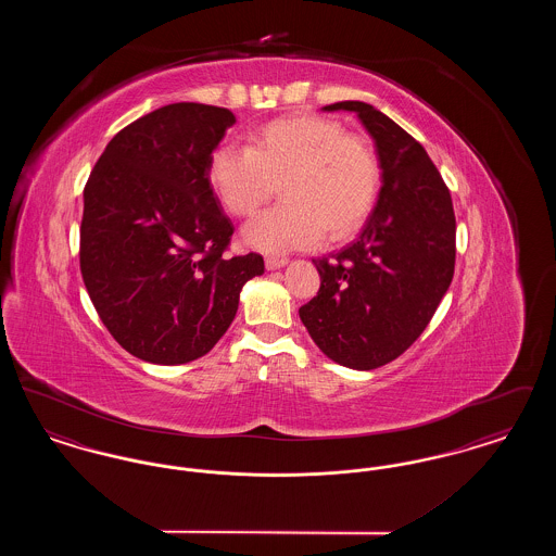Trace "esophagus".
<instances>
[{
	"label": "esophagus",
	"instance_id": "1",
	"mask_svg": "<svg viewBox=\"0 0 556 556\" xmlns=\"http://www.w3.org/2000/svg\"><path fill=\"white\" fill-rule=\"evenodd\" d=\"M265 265L268 270H277V268H283V266L288 265V258H283V256H266Z\"/></svg>",
	"mask_w": 556,
	"mask_h": 556
}]
</instances>
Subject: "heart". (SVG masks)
<instances>
[{"label": "heart", "mask_w": 556, "mask_h": 556, "mask_svg": "<svg viewBox=\"0 0 556 556\" xmlns=\"http://www.w3.org/2000/svg\"><path fill=\"white\" fill-rule=\"evenodd\" d=\"M208 179L223 206L252 216L281 184L283 202L243 229L250 248L283 254L325 239L352 238L369 218L381 187V162L367 137L340 121L293 114L250 135V148L223 143L212 152Z\"/></svg>", "instance_id": "obj_1"}]
</instances>
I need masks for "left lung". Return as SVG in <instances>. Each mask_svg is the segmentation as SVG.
<instances>
[{
  "instance_id": "8db88e82",
  "label": "left lung",
  "mask_w": 556,
  "mask_h": 556,
  "mask_svg": "<svg viewBox=\"0 0 556 556\" xmlns=\"http://www.w3.org/2000/svg\"><path fill=\"white\" fill-rule=\"evenodd\" d=\"M323 110L358 116L381 162V189L356 241L313 261L320 288L300 318L333 363L377 369L424 333L446 295L456 220L448 187L424 146L390 116L352 100Z\"/></svg>"
}]
</instances>
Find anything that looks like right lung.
Here are the masks:
<instances>
[{"label":"right lung","mask_w":556,"mask_h":556,"mask_svg":"<svg viewBox=\"0 0 556 556\" xmlns=\"http://www.w3.org/2000/svg\"><path fill=\"white\" fill-rule=\"evenodd\" d=\"M236 116L179 102L116 132L83 191L80 273L112 338L154 365H186L225 336L261 254L227 258L233 223L208 179Z\"/></svg>","instance_id":"add662e5"}]
</instances>
